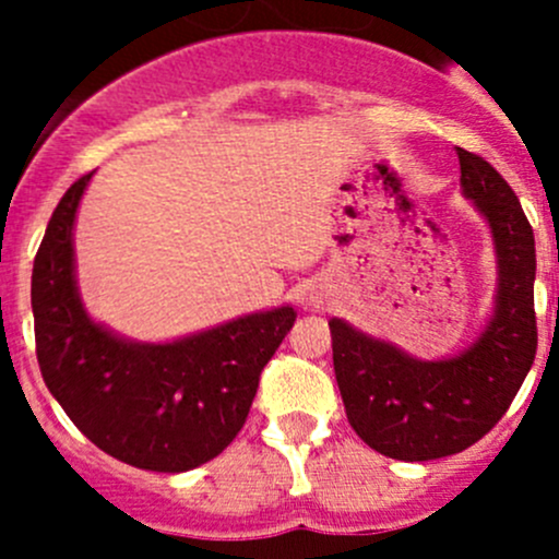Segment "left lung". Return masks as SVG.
I'll return each instance as SVG.
<instances>
[{
	"instance_id": "1",
	"label": "left lung",
	"mask_w": 559,
	"mask_h": 559,
	"mask_svg": "<svg viewBox=\"0 0 559 559\" xmlns=\"http://www.w3.org/2000/svg\"><path fill=\"white\" fill-rule=\"evenodd\" d=\"M456 156L462 194L487 218L498 253V295L481 335L456 357L416 359L343 319L330 321L348 425L392 460H438L481 441L509 411L538 348L533 227L487 159L465 148Z\"/></svg>"
}]
</instances>
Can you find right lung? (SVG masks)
Returning <instances> with one entry per match:
<instances>
[{
	"mask_svg": "<svg viewBox=\"0 0 559 559\" xmlns=\"http://www.w3.org/2000/svg\"><path fill=\"white\" fill-rule=\"evenodd\" d=\"M94 173L67 189L32 270L37 362L78 430L105 454L156 473L213 460L246 425L259 373L295 324L292 306L248 313L173 343H138L86 313L72 227Z\"/></svg>",
	"mask_w": 559,
	"mask_h": 559,
	"instance_id": "add662e5",
	"label": "right lung"
}]
</instances>
